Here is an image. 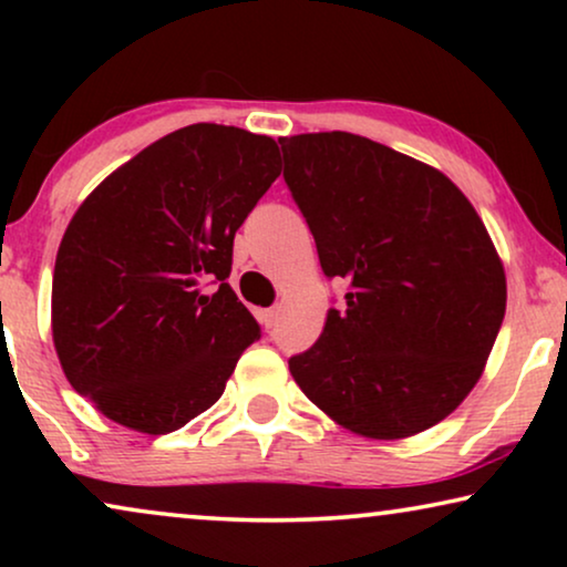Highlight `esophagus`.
Listing matches in <instances>:
<instances>
[{
    "label": "esophagus",
    "mask_w": 567,
    "mask_h": 567,
    "mask_svg": "<svg viewBox=\"0 0 567 567\" xmlns=\"http://www.w3.org/2000/svg\"><path fill=\"white\" fill-rule=\"evenodd\" d=\"M260 322H262V328L266 330H270L276 324V320H278V307H270V309H260Z\"/></svg>",
    "instance_id": "esophagus-1"
}]
</instances>
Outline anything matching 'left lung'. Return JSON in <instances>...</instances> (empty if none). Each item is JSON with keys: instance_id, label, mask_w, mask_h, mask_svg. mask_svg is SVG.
<instances>
[{"instance_id": "1", "label": "left lung", "mask_w": 567, "mask_h": 567, "mask_svg": "<svg viewBox=\"0 0 567 567\" xmlns=\"http://www.w3.org/2000/svg\"><path fill=\"white\" fill-rule=\"evenodd\" d=\"M284 181L343 309L291 355L293 382L367 439L415 436L472 392L506 315V274L467 196L444 173L367 136L278 138Z\"/></svg>"}]
</instances>
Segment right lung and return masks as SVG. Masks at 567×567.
I'll return each mask as SVG.
<instances>
[{
	"instance_id": "obj_1",
	"label": "right lung",
	"mask_w": 567,
	"mask_h": 567,
	"mask_svg": "<svg viewBox=\"0 0 567 567\" xmlns=\"http://www.w3.org/2000/svg\"><path fill=\"white\" fill-rule=\"evenodd\" d=\"M270 136L193 123L84 198L59 245L51 330L82 398L169 433L221 398L260 324L227 284L235 231L281 175Z\"/></svg>"
}]
</instances>
